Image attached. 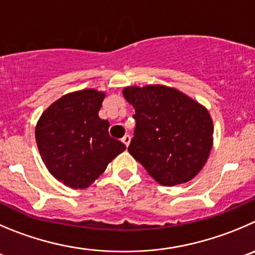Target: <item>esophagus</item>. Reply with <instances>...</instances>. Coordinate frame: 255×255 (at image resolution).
I'll return each mask as SVG.
<instances>
[{
    "mask_svg": "<svg viewBox=\"0 0 255 255\" xmlns=\"http://www.w3.org/2000/svg\"><path fill=\"white\" fill-rule=\"evenodd\" d=\"M121 140H123V142H124V144L126 145V146H129V144H130V140H131V137H130L129 135H125V136H124L123 139H121Z\"/></svg>",
    "mask_w": 255,
    "mask_h": 255,
    "instance_id": "esophagus-1",
    "label": "esophagus"
}]
</instances>
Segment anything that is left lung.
Masks as SVG:
<instances>
[{
    "label": "left lung",
    "mask_w": 255,
    "mask_h": 255,
    "mask_svg": "<svg viewBox=\"0 0 255 255\" xmlns=\"http://www.w3.org/2000/svg\"><path fill=\"white\" fill-rule=\"evenodd\" d=\"M135 109L129 150L164 186L188 183L205 165L213 147L212 116L205 106L165 85L124 87Z\"/></svg>",
    "instance_id": "1"
}]
</instances>
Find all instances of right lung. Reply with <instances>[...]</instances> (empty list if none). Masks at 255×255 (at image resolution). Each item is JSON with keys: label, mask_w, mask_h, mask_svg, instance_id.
I'll return each mask as SVG.
<instances>
[{"label": "right lung", "mask_w": 255, "mask_h": 255, "mask_svg": "<svg viewBox=\"0 0 255 255\" xmlns=\"http://www.w3.org/2000/svg\"><path fill=\"white\" fill-rule=\"evenodd\" d=\"M106 94L85 89L51 104L36 124L38 151L51 175L72 189L89 188L126 149L99 118Z\"/></svg>", "instance_id": "add662e5"}]
</instances>
